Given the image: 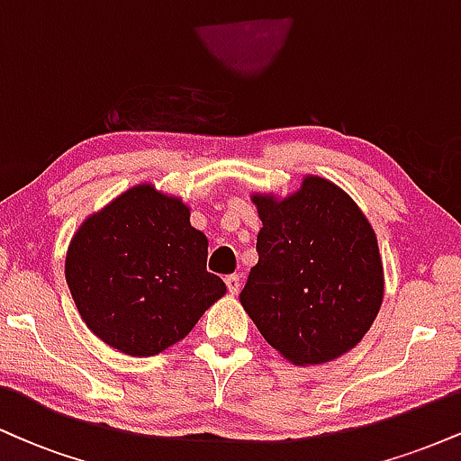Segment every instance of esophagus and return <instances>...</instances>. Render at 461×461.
<instances>
[{
	"mask_svg": "<svg viewBox=\"0 0 461 461\" xmlns=\"http://www.w3.org/2000/svg\"><path fill=\"white\" fill-rule=\"evenodd\" d=\"M225 284H227V290H230V294L240 293V277H238V275H227Z\"/></svg>",
	"mask_w": 461,
	"mask_h": 461,
	"instance_id": "1",
	"label": "esophagus"
}]
</instances>
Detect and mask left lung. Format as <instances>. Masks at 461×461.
<instances>
[{
  "label": "left lung",
  "instance_id": "left-lung-1",
  "mask_svg": "<svg viewBox=\"0 0 461 461\" xmlns=\"http://www.w3.org/2000/svg\"><path fill=\"white\" fill-rule=\"evenodd\" d=\"M262 230L240 303L264 340L297 366L351 351L384 299L368 219L342 188L308 176L285 199L253 194Z\"/></svg>",
  "mask_w": 461,
  "mask_h": 461
}]
</instances>
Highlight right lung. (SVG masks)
<instances>
[{
	"label": "right lung",
	"mask_w": 461,
	"mask_h": 461,
	"mask_svg": "<svg viewBox=\"0 0 461 461\" xmlns=\"http://www.w3.org/2000/svg\"><path fill=\"white\" fill-rule=\"evenodd\" d=\"M205 260L208 238L190 225L188 205L139 184L79 225L65 277L95 336L149 357L186 338L227 293Z\"/></svg>",
	"instance_id": "right-lung-1"
}]
</instances>
